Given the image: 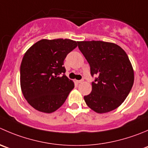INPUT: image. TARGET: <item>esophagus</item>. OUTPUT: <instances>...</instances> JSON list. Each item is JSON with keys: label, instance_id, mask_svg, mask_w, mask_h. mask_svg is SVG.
I'll use <instances>...</instances> for the list:
<instances>
[{"label": "esophagus", "instance_id": "esophagus-1", "mask_svg": "<svg viewBox=\"0 0 148 148\" xmlns=\"http://www.w3.org/2000/svg\"><path fill=\"white\" fill-rule=\"evenodd\" d=\"M83 82H84V79H81V80H77V82L78 83V84H80V83H82Z\"/></svg>", "mask_w": 148, "mask_h": 148}]
</instances>
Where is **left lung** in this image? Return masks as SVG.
<instances>
[{
    "label": "left lung",
    "mask_w": 148,
    "mask_h": 148,
    "mask_svg": "<svg viewBox=\"0 0 148 148\" xmlns=\"http://www.w3.org/2000/svg\"><path fill=\"white\" fill-rule=\"evenodd\" d=\"M90 66L92 92L84 97L86 104L103 114L117 108L125 100L134 84V71L129 57L120 46L103 41L77 42Z\"/></svg>",
    "instance_id": "1"
}]
</instances>
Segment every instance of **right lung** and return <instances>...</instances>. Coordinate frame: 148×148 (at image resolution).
Wrapping results in <instances>:
<instances>
[{"mask_svg":"<svg viewBox=\"0 0 148 148\" xmlns=\"http://www.w3.org/2000/svg\"><path fill=\"white\" fill-rule=\"evenodd\" d=\"M77 46L69 39H43L30 47L20 66V83L29 104L50 114L59 108L74 87L65 75L64 61Z\"/></svg>","mask_w":148,"mask_h":148,"instance_id":"obj_1","label":"right lung"}]
</instances>
